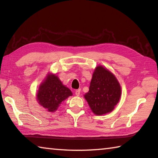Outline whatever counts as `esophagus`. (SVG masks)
I'll use <instances>...</instances> for the list:
<instances>
[{
    "instance_id": "1",
    "label": "esophagus",
    "mask_w": 158,
    "mask_h": 158,
    "mask_svg": "<svg viewBox=\"0 0 158 158\" xmlns=\"http://www.w3.org/2000/svg\"><path fill=\"white\" fill-rule=\"evenodd\" d=\"M80 92H81V89H78V90H76L75 91V95L79 96L80 95Z\"/></svg>"
}]
</instances>
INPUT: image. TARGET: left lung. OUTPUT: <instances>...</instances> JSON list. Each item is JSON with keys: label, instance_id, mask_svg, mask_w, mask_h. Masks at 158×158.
Returning a JSON list of instances; mask_svg holds the SVG:
<instances>
[{"label": "left lung", "instance_id": "left-lung-1", "mask_svg": "<svg viewBox=\"0 0 158 158\" xmlns=\"http://www.w3.org/2000/svg\"><path fill=\"white\" fill-rule=\"evenodd\" d=\"M121 89L113 74L102 66H98L90 81L89 91L84 98L96 115L111 112L121 98Z\"/></svg>", "mask_w": 158, "mask_h": 158}]
</instances>
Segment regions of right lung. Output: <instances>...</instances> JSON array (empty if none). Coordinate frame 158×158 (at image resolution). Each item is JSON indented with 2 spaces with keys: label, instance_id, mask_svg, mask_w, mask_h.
Wrapping results in <instances>:
<instances>
[{
  "label": "right lung",
  "instance_id": "right-lung-1",
  "mask_svg": "<svg viewBox=\"0 0 158 158\" xmlns=\"http://www.w3.org/2000/svg\"><path fill=\"white\" fill-rule=\"evenodd\" d=\"M73 95L68 88L63 85L55 74H49L40 85L37 93L40 105L49 111L56 110L60 103Z\"/></svg>",
  "mask_w": 158,
  "mask_h": 158
}]
</instances>
